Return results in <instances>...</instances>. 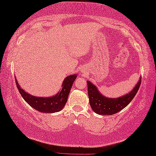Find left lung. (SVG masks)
Returning a JSON list of instances; mask_svg holds the SVG:
<instances>
[{
  "label": "left lung",
  "mask_w": 156,
  "mask_h": 156,
  "mask_svg": "<svg viewBox=\"0 0 156 156\" xmlns=\"http://www.w3.org/2000/svg\"><path fill=\"white\" fill-rule=\"evenodd\" d=\"M141 82V78L129 94L119 98L111 99L103 96L94 85L87 81L88 96L91 109L96 114L101 115H112L120 112L134 98L140 87Z\"/></svg>",
  "instance_id": "1"
}]
</instances>
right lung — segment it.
<instances>
[{"label":"right lung","mask_w":156,"mask_h":156,"mask_svg":"<svg viewBox=\"0 0 156 156\" xmlns=\"http://www.w3.org/2000/svg\"><path fill=\"white\" fill-rule=\"evenodd\" d=\"M76 78H77L76 75L66 77L62 83L61 91L55 96L50 98H37L31 96L22 90L20 85L18 84L17 79H15V83L21 96L33 108L40 112L54 113L61 110L65 106L69 92Z\"/></svg>","instance_id":"obj_1"}]
</instances>
